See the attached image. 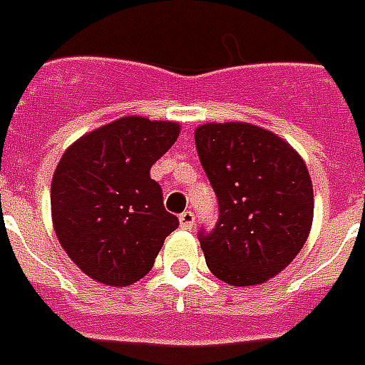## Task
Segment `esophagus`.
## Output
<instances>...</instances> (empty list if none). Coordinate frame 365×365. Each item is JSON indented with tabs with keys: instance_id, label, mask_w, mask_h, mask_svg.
Returning <instances> with one entry per match:
<instances>
[{
	"instance_id": "esophagus-1",
	"label": "esophagus",
	"mask_w": 365,
	"mask_h": 365,
	"mask_svg": "<svg viewBox=\"0 0 365 365\" xmlns=\"http://www.w3.org/2000/svg\"><path fill=\"white\" fill-rule=\"evenodd\" d=\"M178 222H180L182 230H192V226H195V212L185 210L178 216Z\"/></svg>"
}]
</instances>
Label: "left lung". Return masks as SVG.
Listing matches in <instances>:
<instances>
[{
	"instance_id": "left-lung-1",
	"label": "left lung",
	"mask_w": 365,
	"mask_h": 365,
	"mask_svg": "<svg viewBox=\"0 0 365 365\" xmlns=\"http://www.w3.org/2000/svg\"><path fill=\"white\" fill-rule=\"evenodd\" d=\"M195 141L220 210L216 228L200 234L206 265L228 285L265 283L311 234L309 169L285 139L245 121L198 125Z\"/></svg>"
}]
</instances>
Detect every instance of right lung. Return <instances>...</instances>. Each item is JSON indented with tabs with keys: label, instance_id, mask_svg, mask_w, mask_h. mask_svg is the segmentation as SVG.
<instances>
[{
	"label": "right lung",
	"instance_id": "add662e5",
	"mask_svg": "<svg viewBox=\"0 0 365 365\" xmlns=\"http://www.w3.org/2000/svg\"><path fill=\"white\" fill-rule=\"evenodd\" d=\"M177 121L125 115L76 139L51 182V214L66 255L98 283L128 287L151 271L178 218L149 170L177 141Z\"/></svg>",
	"mask_w": 365,
	"mask_h": 365
}]
</instances>
